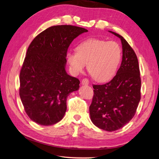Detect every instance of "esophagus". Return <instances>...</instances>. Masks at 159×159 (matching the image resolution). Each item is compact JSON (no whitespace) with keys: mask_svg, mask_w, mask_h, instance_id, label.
<instances>
[{"mask_svg":"<svg viewBox=\"0 0 159 159\" xmlns=\"http://www.w3.org/2000/svg\"><path fill=\"white\" fill-rule=\"evenodd\" d=\"M89 80L88 79H83L82 80V84H84V85H87V84H89Z\"/></svg>","mask_w":159,"mask_h":159,"instance_id":"1","label":"esophagus"}]
</instances>
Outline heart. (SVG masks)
Returning a JSON list of instances; mask_svg holds the SVG:
<instances>
[{"label": "heart", "instance_id": "heart-1", "mask_svg": "<svg viewBox=\"0 0 159 159\" xmlns=\"http://www.w3.org/2000/svg\"><path fill=\"white\" fill-rule=\"evenodd\" d=\"M76 50L68 52L66 54L72 74L83 72L87 64L89 74L99 82L107 80L114 76L121 58L120 45L113 41L88 39L81 42Z\"/></svg>", "mask_w": 159, "mask_h": 159}]
</instances>
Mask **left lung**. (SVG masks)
I'll return each mask as SVG.
<instances>
[{
	"label": "left lung",
	"mask_w": 159,
	"mask_h": 159,
	"mask_svg": "<svg viewBox=\"0 0 159 159\" xmlns=\"http://www.w3.org/2000/svg\"><path fill=\"white\" fill-rule=\"evenodd\" d=\"M122 61L116 75L103 84H93L94 95L89 107L91 120L97 127L108 132L116 131L134 116L141 98V79L137 56L121 35Z\"/></svg>",
	"instance_id": "obj_1"
}]
</instances>
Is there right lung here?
Segmentation results:
<instances>
[{
	"instance_id": "obj_1",
	"label": "right lung",
	"mask_w": 159,
	"mask_h": 159,
	"mask_svg": "<svg viewBox=\"0 0 159 159\" xmlns=\"http://www.w3.org/2000/svg\"><path fill=\"white\" fill-rule=\"evenodd\" d=\"M87 31L73 25L52 26L30 43L19 75V95L27 116L35 123L51 125L63 118L67 97L80 84L65 70L67 50L74 39Z\"/></svg>"
}]
</instances>
